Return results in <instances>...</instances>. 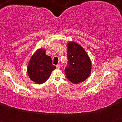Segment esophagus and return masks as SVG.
<instances>
[{
	"label": "esophagus",
	"mask_w": 122,
	"mask_h": 122,
	"mask_svg": "<svg viewBox=\"0 0 122 122\" xmlns=\"http://www.w3.org/2000/svg\"><path fill=\"white\" fill-rule=\"evenodd\" d=\"M56 68H58V69H60V68H61V65H60V64H58V65H56Z\"/></svg>",
	"instance_id": "1"
}]
</instances>
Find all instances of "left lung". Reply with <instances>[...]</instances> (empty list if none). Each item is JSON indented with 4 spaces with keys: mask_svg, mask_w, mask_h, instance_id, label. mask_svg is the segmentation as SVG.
I'll return each instance as SVG.
<instances>
[{
    "mask_svg": "<svg viewBox=\"0 0 122 122\" xmlns=\"http://www.w3.org/2000/svg\"><path fill=\"white\" fill-rule=\"evenodd\" d=\"M69 65L65 74L69 81L78 84L86 81L92 71V63L87 53L78 43L73 41L67 43Z\"/></svg>",
    "mask_w": 122,
    "mask_h": 122,
    "instance_id": "1",
    "label": "left lung"
}]
</instances>
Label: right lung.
Returning <instances> with one entry per match:
<instances>
[{
    "instance_id": "1",
    "label": "right lung",
    "mask_w": 122,
    "mask_h": 122,
    "mask_svg": "<svg viewBox=\"0 0 122 122\" xmlns=\"http://www.w3.org/2000/svg\"><path fill=\"white\" fill-rule=\"evenodd\" d=\"M56 66L52 64L51 58L46 54V49H38L31 56L27 66L29 78L33 81L41 84L46 82Z\"/></svg>"
}]
</instances>
